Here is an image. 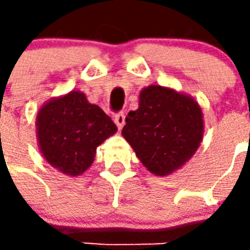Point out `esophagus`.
<instances>
[{
	"instance_id": "1",
	"label": "esophagus",
	"mask_w": 250,
	"mask_h": 250,
	"mask_svg": "<svg viewBox=\"0 0 250 250\" xmlns=\"http://www.w3.org/2000/svg\"><path fill=\"white\" fill-rule=\"evenodd\" d=\"M114 122H115V125H118V128H119V130H122V128H123V125H125V114H116V115H115Z\"/></svg>"
}]
</instances>
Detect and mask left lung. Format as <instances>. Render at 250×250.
<instances>
[{"instance_id":"obj_1","label":"left lung","mask_w":250,"mask_h":250,"mask_svg":"<svg viewBox=\"0 0 250 250\" xmlns=\"http://www.w3.org/2000/svg\"><path fill=\"white\" fill-rule=\"evenodd\" d=\"M204 127V114L195 99L154 84L141 91L139 107L125 116L122 135L150 173L167 177L193 158Z\"/></svg>"}]
</instances>
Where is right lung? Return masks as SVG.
I'll return each instance as SVG.
<instances>
[{
	"instance_id": "1",
	"label": "right lung",
	"mask_w": 250,
	"mask_h": 250,
	"mask_svg": "<svg viewBox=\"0 0 250 250\" xmlns=\"http://www.w3.org/2000/svg\"><path fill=\"white\" fill-rule=\"evenodd\" d=\"M118 127L80 91L52 98L36 118V135L41 155L52 167L77 177L93 163L96 148L114 135Z\"/></svg>"
}]
</instances>
